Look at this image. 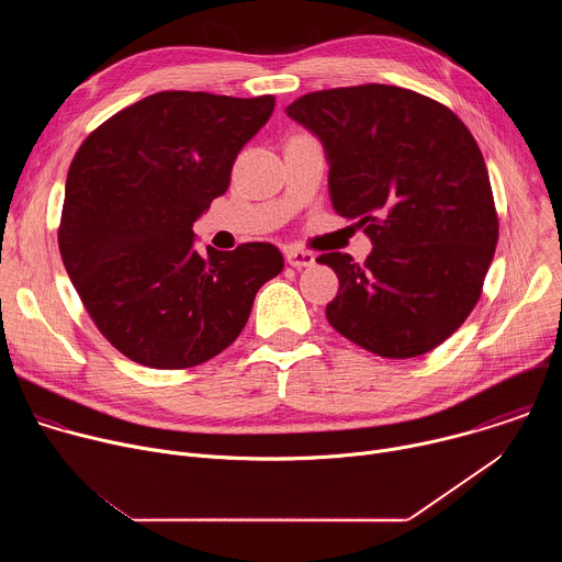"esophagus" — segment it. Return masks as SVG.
I'll return each mask as SVG.
<instances>
[{"mask_svg":"<svg viewBox=\"0 0 562 562\" xmlns=\"http://www.w3.org/2000/svg\"><path fill=\"white\" fill-rule=\"evenodd\" d=\"M286 262L293 269H302V267H313L315 265V256L311 251H302V249H289L286 251Z\"/></svg>","mask_w":562,"mask_h":562,"instance_id":"obj_1","label":"esophagus"}]
</instances>
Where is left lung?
Listing matches in <instances>:
<instances>
[{"instance_id": "left-lung-1", "label": "left lung", "mask_w": 562, "mask_h": 562, "mask_svg": "<svg viewBox=\"0 0 562 562\" xmlns=\"http://www.w3.org/2000/svg\"><path fill=\"white\" fill-rule=\"evenodd\" d=\"M286 115L325 144L334 209L373 245L362 265L317 258L340 280L329 325L382 358L436 349L473 311L498 243L473 135L445 104L386 85L306 93Z\"/></svg>"}]
</instances>
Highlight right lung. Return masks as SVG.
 Returning a JSON list of instances; mask_svg holds the SVG:
<instances>
[{
	"label": "right lung",
	"mask_w": 562,
	"mask_h": 562,
	"mask_svg": "<svg viewBox=\"0 0 562 562\" xmlns=\"http://www.w3.org/2000/svg\"><path fill=\"white\" fill-rule=\"evenodd\" d=\"M273 95H148L77 148L57 243L100 334L150 369H189L245 329L282 254L269 243L193 249V222L226 193L237 153L267 124Z\"/></svg>",
	"instance_id": "right-lung-1"
}]
</instances>
